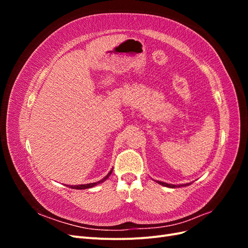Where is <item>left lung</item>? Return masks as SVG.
<instances>
[{
    "instance_id": "left-lung-1",
    "label": "left lung",
    "mask_w": 248,
    "mask_h": 248,
    "mask_svg": "<svg viewBox=\"0 0 248 248\" xmlns=\"http://www.w3.org/2000/svg\"><path fill=\"white\" fill-rule=\"evenodd\" d=\"M158 184L160 185H163L166 187H170V188H176V187H184V186H188L190 185L191 183H186V184H179V185H175V184H169V183H164V182H161V181H156Z\"/></svg>"
}]
</instances>
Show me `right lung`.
I'll return each mask as SVG.
<instances>
[{"label": "right lung", "mask_w": 248, "mask_h": 248, "mask_svg": "<svg viewBox=\"0 0 248 248\" xmlns=\"http://www.w3.org/2000/svg\"><path fill=\"white\" fill-rule=\"evenodd\" d=\"M111 171H112V169L109 170V172H108V174L106 177H104L102 180H100V181H98V182L89 183V184H80V185H67V186H69L70 188H73V189H87V188H91V187H94V186H96L97 184H100V183L106 181V180L110 176Z\"/></svg>", "instance_id": "add662e5"}]
</instances>
